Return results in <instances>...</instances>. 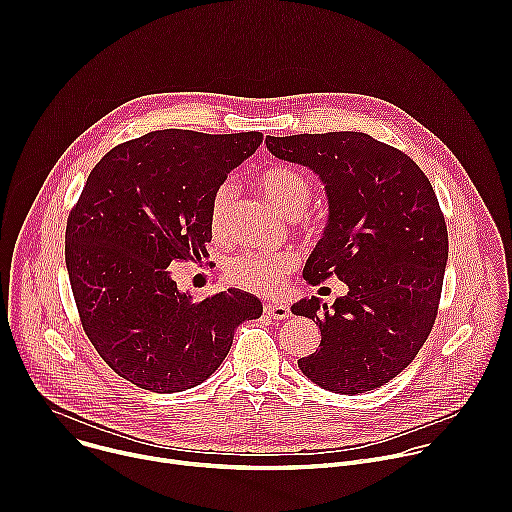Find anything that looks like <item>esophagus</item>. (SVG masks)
<instances>
[{"label": "esophagus", "mask_w": 512, "mask_h": 512, "mask_svg": "<svg viewBox=\"0 0 512 512\" xmlns=\"http://www.w3.org/2000/svg\"><path fill=\"white\" fill-rule=\"evenodd\" d=\"M263 312L273 318V320H285L291 316L289 312V306L287 304H277V302H271V304H265L263 306Z\"/></svg>", "instance_id": "34e87169"}]
</instances>
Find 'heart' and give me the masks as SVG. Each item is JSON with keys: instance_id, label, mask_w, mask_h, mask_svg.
<instances>
[{"instance_id": "heart-1", "label": "heart", "mask_w": 512, "mask_h": 512, "mask_svg": "<svg viewBox=\"0 0 512 512\" xmlns=\"http://www.w3.org/2000/svg\"><path fill=\"white\" fill-rule=\"evenodd\" d=\"M261 194L283 214L298 216L312 200L310 180L289 166L273 164L259 172L255 180ZM233 202V184L223 182L210 198L208 227L214 237H223L229 225V210ZM298 267V257L291 251H247L233 257L227 265L229 279L255 294H273L285 277Z\"/></svg>"}]
</instances>
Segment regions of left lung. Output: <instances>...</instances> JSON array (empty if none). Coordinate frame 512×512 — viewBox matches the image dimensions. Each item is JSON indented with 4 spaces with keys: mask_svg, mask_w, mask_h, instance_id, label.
I'll return each mask as SVG.
<instances>
[{
    "mask_svg": "<svg viewBox=\"0 0 512 512\" xmlns=\"http://www.w3.org/2000/svg\"><path fill=\"white\" fill-rule=\"evenodd\" d=\"M265 143L275 158L312 168L326 184L330 218L306 281L336 275L348 285L332 310L320 298L291 308L322 332L300 369L334 393L373 391L407 369L433 328L448 261L440 202L405 152L367 133L267 135Z\"/></svg>",
    "mask_w": 512,
    "mask_h": 512,
    "instance_id": "8db88e82",
    "label": "left lung"
}]
</instances>
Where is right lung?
<instances>
[{
    "instance_id": "right-lung-1",
    "label": "right lung",
    "mask_w": 512,
    "mask_h": 512,
    "mask_svg": "<svg viewBox=\"0 0 512 512\" xmlns=\"http://www.w3.org/2000/svg\"><path fill=\"white\" fill-rule=\"evenodd\" d=\"M263 133L162 129L123 141L91 170L66 221L64 257L85 334L109 367L154 393L206 381L263 306L229 289L192 302L168 267L208 257L214 190Z\"/></svg>"
}]
</instances>
